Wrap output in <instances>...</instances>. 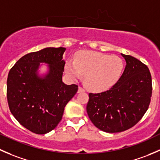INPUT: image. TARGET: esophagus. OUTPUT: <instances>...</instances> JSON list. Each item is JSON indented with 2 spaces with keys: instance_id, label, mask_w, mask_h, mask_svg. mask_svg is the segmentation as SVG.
Returning <instances> with one entry per match:
<instances>
[{
  "instance_id": "obj_1",
  "label": "esophagus",
  "mask_w": 160,
  "mask_h": 160,
  "mask_svg": "<svg viewBox=\"0 0 160 160\" xmlns=\"http://www.w3.org/2000/svg\"><path fill=\"white\" fill-rule=\"evenodd\" d=\"M85 91V90L84 89V88H82V87H81V86L78 87V93H80V92H84Z\"/></svg>"
}]
</instances>
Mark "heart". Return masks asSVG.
Returning a JSON list of instances; mask_svg holds the SVG:
<instances>
[{
    "mask_svg": "<svg viewBox=\"0 0 160 160\" xmlns=\"http://www.w3.org/2000/svg\"><path fill=\"white\" fill-rule=\"evenodd\" d=\"M123 68L121 58L95 52H82L75 61L69 59L65 63V72L72 79L85 75V85L95 92L112 87L121 77Z\"/></svg>",
    "mask_w": 160,
    "mask_h": 160,
    "instance_id": "b5f03b06",
    "label": "heart"
}]
</instances>
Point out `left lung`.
<instances>
[{
	"label": "left lung",
	"instance_id": "8db88e82",
	"mask_svg": "<svg viewBox=\"0 0 160 160\" xmlns=\"http://www.w3.org/2000/svg\"><path fill=\"white\" fill-rule=\"evenodd\" d=\"M126 65L109 90L89 93L87 113L95 127L106 132H120L137 124L150 104L152 77L141 61L123 55Z\"/></svg>",
	"mask_w": 160,
	"mask_h": 160
}]
</instances>
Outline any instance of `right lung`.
<instances>
[{"label": "right lung", "mask_w": 160, "mask_h": 160, "mask_svg": "<svg viewBox=\"0 0 160 160\" xmlns=\"http://www.w3.org/2000/svg\"><path fill=\"white\" fill-rule=\"evenodd\" d=\"M65 48H46L24 55L11 68L7 80L10 111L18 122L32 132L45 134L62 120L67 103L78 86L62 82ZM41 62L49 64L44 79L37 75Z\"/></svg>", "instance_id": "1"}]
</instances>
